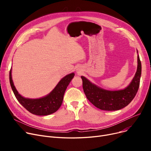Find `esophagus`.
Instances as JSON below:
<instances>
[{"instance_id": "esophagus-1", "label": "esophagus", "mask_w": 151, "mask_h": 151, "mask_svg": "<svg viewBox=\"0 0 151 151\" xmlns=\"http://www.w3.org/2000/svg\"><path fill=\"white\" fill-rule=\"evenodd\" d=\"M77 72H78V73H80V72H79V71H77Z\"/></svg>"}]
</instances>
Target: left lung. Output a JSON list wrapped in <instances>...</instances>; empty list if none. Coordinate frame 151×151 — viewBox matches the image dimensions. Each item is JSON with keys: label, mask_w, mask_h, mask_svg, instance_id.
<instances>
[{"label": "left lung", "mask_w": 151, "mask_h": 151, "mask_svg": "<svg viewBox=\"0 0 151 151\" xmlns=\"http://www.w3.org/2000/svg\"><path fill=\"white\" fill-rule=\"evenodd\" d=\"M137 53L138 50L137 51ZM138 65L136 73L130 83L125 88L117 91H109L92 83L81 76L83 88L89 101L98 108L105 111H116L127 106L138 92L141 75V63L138 54Z\"/></svg>", "instance_id": "obj_1"}]
</instances>
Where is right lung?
Returning <instances> with one entry per match:
<instances>
[{
    "mask_svg": "<svg viewBox=\"0 0 151 151\" xmlns=\"http://www.w3.org/2000/svg\"><path fill=\"white\" fill-rule=\"evenodd\" d=\"M74 76L75 73H71L62 78L50 93L39 99H29L21 96L14 86L12 68L10 71V83L16 98L28 111L35 115L47 116L57 111L60 107L66 89Z\"/></svg>",
    "mask_w": 151,
    "mask_h": 151,
    "instance_id": "obj_1",
    "label": "right lung"
}]
</instances>
